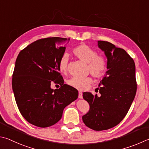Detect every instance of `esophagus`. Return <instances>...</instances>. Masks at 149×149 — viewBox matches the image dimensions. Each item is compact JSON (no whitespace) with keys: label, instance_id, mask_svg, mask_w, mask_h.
I'll list each match as a JSON object with an SVG mask.
<instances>
[{"label":"esophagus","instance_id":"obj_1","mask_svg":"<svg viewBox=\"0 0 149 149\" xmlns=\"http://www.w3.org/2000/svg\"><path fill=\"white\" fill-rule=\"evenodd\" d=\"M78 98H83V94L81 92H79V96H78Z\"/></svg>","mask_w":149,"mask_h":149}]
</instances>
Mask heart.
<instances>
[{"label":"heart","instance_id":"obj_1","mask_svg":"<svg viewBox=\"0 0 149 149\" xmlns=\"http://www.w3.org/2000/svg\"><path fill=\"white\" fill-rule=\"evenodd\" d=\"M73 53L77 57L84 63H87V70L95 78H101L105 74L107 69L106 62L104 56L98 55L94 49L88 45L82 44L75 47ZM68 64V55L64 53L61 56L58 62V68L61 72L66 74ZM68 84L78 90L84 91L88 88L93 83V79L90 77H72L68 80Z\"/></svg>","mask_w":149,"mask_h":149}]
</instances>
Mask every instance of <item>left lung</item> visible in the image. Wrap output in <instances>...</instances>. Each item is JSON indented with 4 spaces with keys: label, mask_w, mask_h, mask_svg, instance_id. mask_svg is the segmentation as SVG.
<instances>
[{
    "label": "left lung",
    "mask_w": 149,
    "mask_h": 149,
    "mask_svg": "<svg viewBox=\"0 0 149 149\" xmlns=\"http://www.w3.org/2000/svg\"><path fill=\"white\" fill-rule=\"evenodd\" d=\"M98 45L107 57L108 70L96 88L100 96L83 93L90 109L82 119L89 128L102 131L117 126L125 117L136 96L137 83L135 63L125 50L100 40Z\"/></svg>",
    "instance_id": "8db88e82"
}]
</instances>
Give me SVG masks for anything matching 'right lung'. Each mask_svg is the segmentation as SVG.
Here are the masks:
<instances>
[{"instance_id":"1","label":"right lung","mask_w":149,"mask_h":149,"mask_svg":"<svg viewBox=\"0 0 149 149\" xmlns=\"http://www.w3.org/2000/svg\"><path fill=\"white\" fill-rule=\"evenodd\" d=\"M70 38L38 40L20 51L12 75V89L21 114L33 125L46 128L61 120L63 110L78 98L77 89L64 84L58 62ZM52 81L61 85L53 90Z\"/></svg>"}]
</instances>
